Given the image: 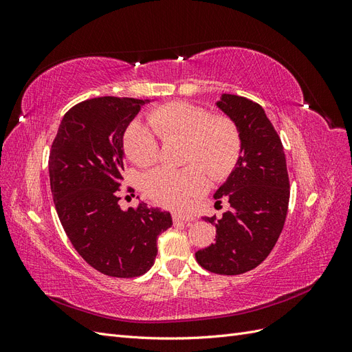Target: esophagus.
Listing matches in <instances>:
<instances>
[{
	"mask_svg": "<svg viewBox=\"0 0 352 352\" xmlns=\"http://www.w3.org/2000/svg\"><path fill=\"white\" fill-rule=\"evenodd\" d=\"M192 220H194L192 216H188V214H173V221H175V223H179V221L189 223V221H192Z\"/></svg>",
	"mask_w": 352,
	"mask_h": 352,
	"instance_id": "esophagus-1",
	"label": "esophagus"
}]
</instances>
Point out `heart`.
Wrapping results in <instances>:
<instances>
[{"label": "heart", "instance_id": "1", "mask_svg": "<svg viewBox=\"0 0 352 352\" xmlns=\"http://www.w3.org/2000/svg\"><path fill=\"white\" fill-rule=\"evenodd\" d=\"M146 127L132 122L124 132V151L132 162L141 167L153 166L160 154L158 138L164 142L184 140V168H157L146 173L142 185L145 194L157 204L186 210L208 188L206 168L212 179L226 177L241 153V138L235 123L228 117H211L199 105L173 101L148 113Z\"/></svg>", "mask_w": 352, "mask_h": 352}]
</instances>
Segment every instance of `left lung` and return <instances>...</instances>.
Segmentation results:
<instances>
[{
    "label": "left lung",
    "mask_w": 352,
    "mask_h": 352,
    "mask_svg": "<svg viewBox=\"0 0 352 352\" xmlns=\"http://www.w3.org/2000/svg\"><path fill=\"white\" fill-rule=\"evenodd\" d=\"M217 107L235 123L241 153L235 168L214 194L230 208L216 226V242L195 252L201 267L217 274H241L261 264L279 239L289 204V177L283 145L260 104L221 94Z\"/></svg>",
    "instance_id": "obj_1"
}]
</instances>
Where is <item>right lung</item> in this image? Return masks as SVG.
Segmentation results:
<instances>
[{
	"mask_svg": "<svg viewBox=\"0 0 352 352\" xmlns=\"http://www.w3.org/2000/svg\"><path fill=\"white\" fill-rule=\"evenodd\" d=\"M150 100L100 97L72 107L50 151V185L61 226L91 267L136 278L153 267L157 238L173 225L167 211L140 202L123 211V135Z\"/></svg>",
	"mask_w": 352,
	"mask_h": 352,
	"instance_id": "obj_1",
	"label": "right lung"
}]
</instances>
